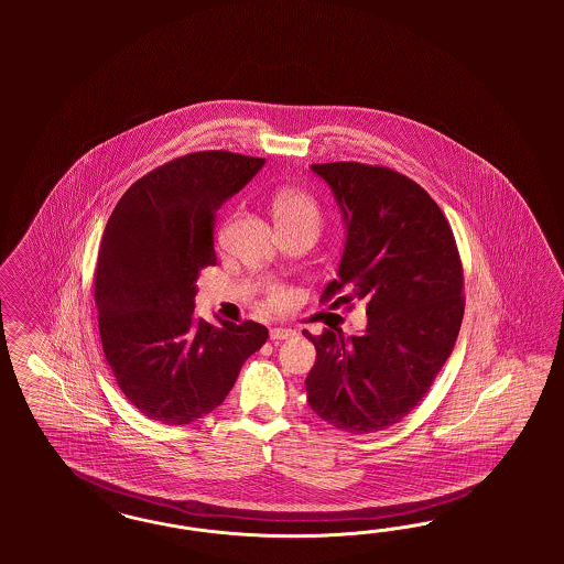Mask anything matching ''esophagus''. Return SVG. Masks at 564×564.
Segmentation results:
<instances>
[{
    "label": "esophagus",
    "instance_id": "34e87169",
    "mask_svg": "<svg viewBox=\"0 0 564 564\" xmlns=\"http://www.w3.org/2000/svg\"><path fill=\"white\" fill-rule=\"evenodd\" d=\"M295 337V330L293 328H283V326H276L271 330V339L273 341H283V339H293Z\"/></svg>",
    "mask_w": 564,
    "mask_h": 564
}]
</instances>
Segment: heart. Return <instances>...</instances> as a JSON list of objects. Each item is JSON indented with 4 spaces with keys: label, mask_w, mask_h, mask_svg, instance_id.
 I'll return each instance as SVG.
<instances>
[{
    "label": "heart",
    "mask_w": 564,
    "mask_h": 564,
    "mask_svg": "<svg viewBox=\"0 0 564 564\" xmlns=\"http://www.w3.org/2000/svg\"><path fill=\"white\" fill-rule=\"evenodd\" d=\"M273 210L279 227L306 225V227L318 229V225H321V213H318V206L314 203V198L300 189L276 192Z\"/></svg>",
    "instance_id": "b5f03b06"
}]
</instances>
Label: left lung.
<instances>
[{"label": "left lung", "instance_id": "8db88e82", "mask_svg": "<svg viewBox=\"0 0 564 564\" xmlns=\"http://www.w3.org/2000/svg\"><path fill=\"white\" fill-rule=\"evenodd\" d=\"M310 170L325 180L345 225L337 279L323 300L347 288L368 302V325L347 339L341 328L304 330L316 347L307 405L343 432H378L420 403L455 347L462 260L443 210L410 177L354 161Z\"/></svg>", "mask_w": 564, "mask_h": 564}]
</instances>
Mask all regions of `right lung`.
<instances>
[{"label": "right lung", "instance_id": "right-lung-1", "mask_svg": "<svg viewBox=\"0 0 564 564\" xmlns=\"http://www.w3.org/2000/svg\"><path fill=\"white\" fill-rule=\"evenodd\" d=\"M264 159L206 151L132 184L102 231L95 304L121 393L147 417L182 426L219 408L267 326L194 314L198 271L215 264L213 221Z\"/></svg>", "mask_w": 564, "mask_h": 564}]
</instances>
